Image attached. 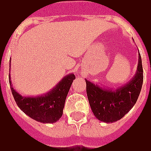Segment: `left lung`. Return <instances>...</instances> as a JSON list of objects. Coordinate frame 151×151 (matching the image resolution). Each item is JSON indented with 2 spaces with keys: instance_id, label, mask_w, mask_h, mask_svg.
<instances>
[{
  "instance_id": "obj_1",
  "label": "left lung",
  "mask_w": 151,
  "mask_h": 151,
  "mask_svg": "<svg viewBox=\"0 0 151 151\" xmlns=\"http://www.w3.org/2000/svg\"><path fill=\"white\" fill-rule=\"evenodd\" d=\"M86 93L94 116L105 123L120 120L137 101L143 84L142 60L139 53L137 70L125 86L116 89H106L86 79Z\"/></svg>"
}]
</instances>
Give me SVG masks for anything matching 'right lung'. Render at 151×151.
Wrapping results in <instances>:
<instances>
[{
  "label": "right lung",
  "mask_w": 151,
  "mask_h": 151,
  "mask_svg": "<svg viewBox=\"0 0 151 151\" xmlns=\"http://www.w3.org/2000/svg\"><path fill=\"white\" fill-rule=\"evenodd\" d=\"M75 79L73 73L69 74L45 94L38 96H23L13 88L11 74H9L11 90L18 107L31 119L46 124L55 123L62 116L65 99Z\"/></svg>",
  "instance_id": "obj_1"
}]
</instances>
